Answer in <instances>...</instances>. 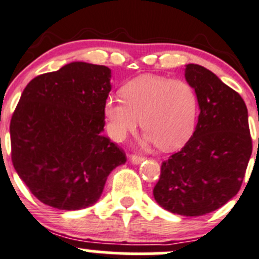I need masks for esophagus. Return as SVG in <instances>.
<instances>
[{"instance_id":"obj_1","label":"esophagus","mask_w":259,"mask_h":259,"mask_svg":"<svg viewBox=\"0 0 259 259\" xmlns=\"http://www.w3.org/2000/svg\"><path fill=\"white\" fill-rule=\"evenodd\" d=\"M144 160V158L140 155H132L130 156V161H132L133 164H140L142 161Z\"/></svg>"}]
</instances>
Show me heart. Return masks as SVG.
<instances>
[{
    "mask_svg": "<svg viewBox=\"0 0 259 259\" xmlns=\"http://www.w3.org/2000/svg\"><path fill=\"white\" fill-rule=\"evenodd\" d=\"M121 98L104 104L108 133L116 142L134 133L139 120L145 142L165 151L179 149L194 133L198 96L188 82L142 75L122 86Z\"/></svg>",
    "mask_w": 259,
    "mask_h": 259,
    "instance_id": "heart-1",
    "label": "heart"
}]
</instances>
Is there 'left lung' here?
Returning a JSON list of instances; mask_svg holds the SVG:
<instances>
[{
    "label": "left lung",
    "mask_w": 259,
    "mask_h": 259,
    "mask_svg": "<svg viewBox=\"0 0 259 259\" xmlns=\"http://www.w3.org/2000/svg\"><path fill=\"white\" fill-rule=\"evenodd\" d=\"M184 75L198 96V124L182 150L163 161L153 194L165 210L198 217L239 192L252 139L247 106L237 91L200 65L188 64Z\"/></svg>",
    "instance_id": "left-lung-1"
}]
</instances>
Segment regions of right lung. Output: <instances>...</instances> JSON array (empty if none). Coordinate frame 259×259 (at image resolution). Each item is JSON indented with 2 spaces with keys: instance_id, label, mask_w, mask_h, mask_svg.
I'll use <instances>...</instances> for the list:
<instances>
[{
  "instance_id": "1",
  "label": "right lung",
  "mask_w": 259,
  "mask_h": 259,
  "mask_svg": "<svg viewBox=\"0 0 259 259\" xmlns=\"http://www.w3.org/2000/svg\"><path fill=\"white\" fill-rule=\"evenodd\" d=\"M111 70L70 62L27 83L11 119L12 163L44 204L79 210L95 204L126 156L104 137Z\"/></svg>"
}]
</instances>
